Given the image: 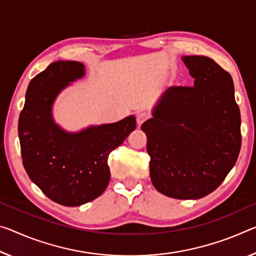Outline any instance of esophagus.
Segmentation results:
<instances>
[{"instance_id": "34e87169", "label": "esophagus", "mask_w": 256, "mask_h": 256, "mask_svg": "<svg viewBox=\"0 0 256 256\" xmlns=\"http://www.w3.org/2000/svg\"><path fill=\"white\" fill-rule=\"evenodd\" d=\"M149 117H150V115H149L148 112H138L136 114V123H138V125L142 124L144 120H147L149 118Z\"/></svg>"}]
</instances>
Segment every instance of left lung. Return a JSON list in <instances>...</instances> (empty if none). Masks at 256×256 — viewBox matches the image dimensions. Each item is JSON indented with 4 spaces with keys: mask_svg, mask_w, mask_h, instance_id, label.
I'll list each match as a JSON object with an SVG mask.
<instances>
[{
    "mask_svg": "<svg viewBox=\"0 0 256 256\" xmlns=\"http://www.w3.org/2000/svg\"><path fill=\"white\" fill-rule=\"evenodd\" d=\"M194 86H171L141 130L158 192L198 200L220 186L240 152V112L228 72L208 56L182 58Z\"/></svg>",
    "mask_w": 256,
    "mask_h": 256,
    "instance_id": "obj_1",
    "label": "left lung"
}]
</instances>
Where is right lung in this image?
Masks as SVG:
<instances>
[{"label": "right lung", "mask_w": 256, "mask_h": 256, "mask_svg": "<svg viewBox=\"0 0 256 256\" xmlns=\"http://www.w3.org/2000/svg\"><path fill=\"white\" fill-rule=\"evenodd\" d=\"M84 75L78 62H56L28 85L19 116L18 134L22 164L30 180L51 200L80 206L106 190L110 170L108 156L136 126L134 116L114 124L67 133L51 116L59 92Z\"/></svg>", "instance_id": "add662e5"}]
</instances>
